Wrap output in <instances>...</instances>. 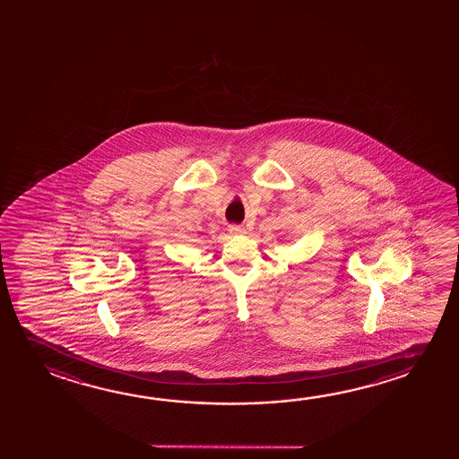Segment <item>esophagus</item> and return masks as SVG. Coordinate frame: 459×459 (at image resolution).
Listing matches in <instances>:
<instances>
[{
    "instance_id": "1",
    "label": "esophagus",
    "mask_w": 459,
    "mask_h": 459,
    "mask_svg": "<svg viewBox=\"0 0 459 459\" xmlns=\"http://www.w3.org/2000/svg\"><path fill=\"white\" fill-rule=\"evenodd\" d=\"M229 232L233 233V235H241V233H245V227L230 226L229 227Z\"/></svg>"
}]
</instances>
